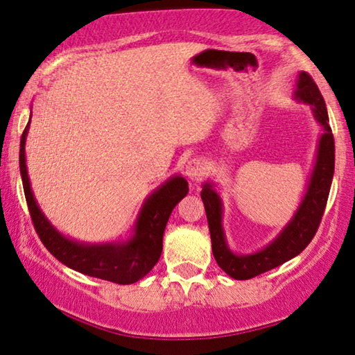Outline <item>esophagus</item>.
<instances>
[{
	"instance_id": "1",
	"label": "esophagus",
	"mask_w": 355,
	"mask_h": 355,
	"mask_svg": "<svg viewBox=\"0 0 355 355\" xmlns=\"http://www.w3.org/2000/svg\"><path fill=\"white\" fill-rule=\"evenodd\" d=\"M204 172H206V167H204V162L201 159L198 157L188 161L187 167H184V173H187L189 180H201L204 177Z\"/></svg>"
}]
</instances>
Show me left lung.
Returning <instances> with one entry per match:
<instances>
[{
	"label": "left lung",
	"mask_w": 355,
	"mask_h": 355,
	"mask_svg": "<svg viewBox=\"0 0 355 355\" xmlns=\"http://www.w3.org/2000/svg\"><path fill=\"white\" fill-rule=\"evenodd\" d=\"M294 98L311 104L313 117L323 127V133L318 139L317 161L302 202L299 204L288 225L268 246L254 254H234L230 251L222 228V199L216 193L212 183H204L202 187L201 198L211 232L212 254L218 267L234 279L254 278L301 254L315 236L325 212L334 173V138L331 127L328 125L325 99L307 72L299 73Z\"/></svg>",
	"instance_id": "left-lung-1"
}]
</instances>
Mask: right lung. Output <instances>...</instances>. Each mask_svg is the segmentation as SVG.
Wrapping results in <instances>:
<instances>
[{
	"mask_svg": "<svg viewBox=\"0 0 355 355\" xmlns=\"http://www.w3.org/2000/svg\"><path fill=\"white\" fill-rule=\"evenodd\" d=\"M27 123L21 138L19 167H21L24 193L33 227L44 248L62 262L83 275L107 279L119 284H130L141 279L156 266L162 252L164 230L173 207L188 194V182L183 177H172L161 184L143 202L133 228V236L123 243L85 244L64 236L54 228L35 201L26 166Z\"/></svg>",
	"mask_w": 355,
	"mask_h": 355,
	"instance_id": "add662e5",
	"label": "right lung"
}]
</instances>
